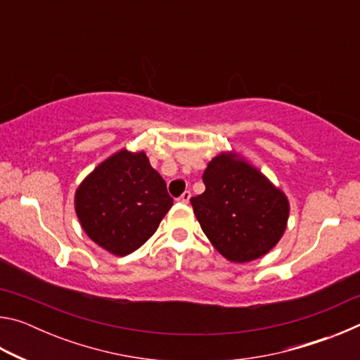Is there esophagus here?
<instances>
[{
  "mask_svg": "<svg viewBox=\"0 0 360 360\" xmlns=\"http://www.w3.org/2000/svg\"><path fill=\"white\" fill-rule=\"evenodd\" d=\"M178 200L181 203H188V200H191V191H186Z\"/></svg>",
  "mask_w": 360,
  "mask_h": 360,
  "instance_id": "esophagus-1",
  "label": "esophagus"
}]
</instances>
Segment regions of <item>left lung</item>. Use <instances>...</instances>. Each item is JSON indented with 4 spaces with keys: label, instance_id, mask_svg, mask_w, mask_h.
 <instances>
[{
    "label": "left lung",
    "instance_id": "8db88e82",
    "mask_svg": "<svg viewBox=\"0 0 360 360\" xmlns=\"http://www.w3.org/2000/svg\"><path fill=\"white\" fill-rule=\"evenodd\" d=\"M205 192L191 198L208 240L230 262L245 264L276 246L288 225L289 202L257 168L236 154L208 163Z\"/></svg>",
    "mask_w": 360,
    "mask_h": 360
}]
</instances>
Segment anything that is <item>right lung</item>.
Returning <instances> with one entry per match:
<instances>
[{"instance_id": "right-lung-1", "label": "right lung", "mask_w": 360, "mask_h": 360, "mask_svg": "<svg viewBox=\"0 0 360 360\" xmlns=\"http://www.w3.org/2000/svg\"><path fill=\"white\" fill-rule=\"evenodd\" d=\"M75 205L90 240L114 255H127L155 233L173 198L144 152L122 149L82 181Z\"/></svg>"}]
</instances>
